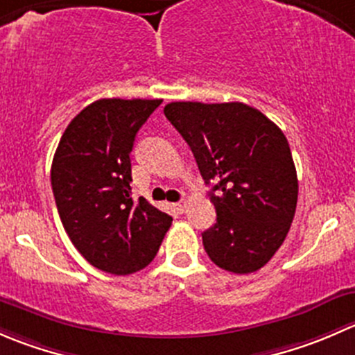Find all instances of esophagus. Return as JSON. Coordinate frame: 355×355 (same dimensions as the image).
<instances>
[{"mask_svg": "<svg viewBox=\"0 0 355 355\" xmlns=\"http://www.w3.org/2000/svg\"><path fill=\"white\" fill-rule=\"evenodd\" d=\"M173 207L178 211V213H184V211L187 209V200H180V202L173 204Z\"/></svg>", "mask_w": 355, "mask_h": 355, "instance_id": "34e87169", "label": "esophagus"}]
</instances>
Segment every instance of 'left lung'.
I'll list each match as a JSON object with an SVG mask.
<instances>
[{
	"instance_id": "left-lung-1",
	"label": "left lung",
	"mask_w": 355,
	"mask_h": 355,
	"mask_svg": "<svg viewBox=\"0 0 355 355\" xmlns=\"http://www.w3.org/2000/svg\"><path fill=\"white\" fill-rule=\"evenodd\" d=\"M164 116L194 153L216 223L202 234L207 256L237 275L261 270L287 237L299 182L284 132L244 103L177 101ZM218 191V196L214 191Z\"/></svg>"
}]
</instances>
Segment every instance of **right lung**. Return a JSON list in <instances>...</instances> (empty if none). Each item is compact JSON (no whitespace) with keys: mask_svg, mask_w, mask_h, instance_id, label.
<instances>
[{"mask_svg":"<svg viewBox=\"0 0 355 355\" xmlns=\"http://www.w3.org/2000/svg\"><path fill=\"white\" fill-rule=\"evenodd\" d=\"M163 99H99L63 132L51 187L63 228L98 270L130 275L155 259L171 216L132 199L135 135Z\"/></svg>","mask_w":355,"mask_h":355,"instance_id":"right-lung-1","label":"right lung"}]
</instances>
